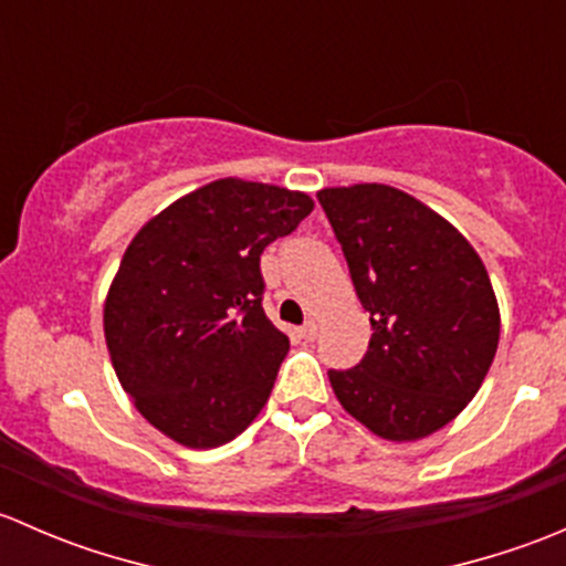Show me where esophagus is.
<instances>
[{"label":"esophagus","instance_id":"1","mask_svg":"<svg viewBox=\"0 0 566 566\" xmlns=\"http://www.w3.org/2000/svg\"><path fill=\"white\" fill-rule=\"evenodd\" d=\"M317 331H319V325L315 323V319H310V323L301 325V336H304L306 342H315L317 339Z\"/></svg>","mask_w":566,"mask_h":566}]
</instances>
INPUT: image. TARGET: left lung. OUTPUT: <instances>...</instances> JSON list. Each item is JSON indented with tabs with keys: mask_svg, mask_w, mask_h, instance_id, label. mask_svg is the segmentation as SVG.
<instances>
[{
	"mask_svg": "<svg viewBox=\"0 0 566 566\" xmlns=\"http://www.w3.org/2000/svg\"><path fill=\"white\" fill-rule=\"evenodd\" d=\"M345 251L373 339L353 369H328L342 408L386 441L454 419L482 386L501 334L482 260L447 219L399 188L317 191Z\"/></svg>",
	"mask_w": 566,
	"mask_h": 566,
	"instance_id": "8db88e82",
	"label": "left lung"
}]
</instances>
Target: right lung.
Instances as JSON below:
<instances>
[{
	"instance_id": "1",
	"label": "right lung",
	"mask_w": 566,
	"mask_h": 566,
	"mask_svg": "<svg viewBox=\"0 0 566 566\" xmlns=\"http://www.w3.org/2000/svg\"><path fill=\"white\" fill-rule=\"evenodd\" d=\"M315 202L213 180L147 221L108 287V356L136 410L188 449L232 441L268 402L290 339L265 317L260 254Z\"/></svg>"
}]
</instances>
